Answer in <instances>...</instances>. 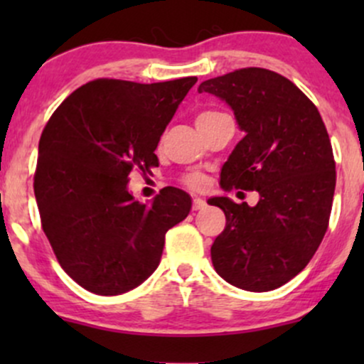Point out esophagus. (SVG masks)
I'll use <instances>...</instances> for the list:
<instances>
[{"mask_svg": "<svg viewBox=\"0 0 364 364\" xmlns=\"http://www.w3.org/2000/svg\"><path fill=\"white\" fill-rule=\"evenodd\" d=\"M203 207H205V200L195 196V198H193V210H200V208H203Z\"/></svg>", "mask_w": 364, "mask_h": 364, "instance_id": "34e87169", "label": "esophagus"}]
</instances>
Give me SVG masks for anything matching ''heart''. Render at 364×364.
I'll return each mask as SVG.
<instances>
[{
  "mask_svg": "<svg viewBox=\"0 0 364 364\" xmlns=\"http://www.w3.org/2000/svg\"><path fill=\"white\" fill-rule=\"evenodd\" d=\"M214 111H205L202 112V114H198L196 118H202V116H207V114H212ZM183 183H185L186 186L190 188H200L203 185V178L200 176V174H188V176L183 178Z\"/></svg>",
  "mask_w": 364,
  "mask_h": 364,
  "instance_id": "b5f03b06",
  "label": "heart"
}]
</instances>
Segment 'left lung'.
<instances>
[{
  "label": "left lung",
  "instance_id": "8db88e82",
  "mask_svg": "<svg viewBox=\"0 0 364 364\" xmlns=\"http://www.w3.org/2000/svg\"><path fill=\"white\" fill-rule=\"evenodd\" d=\"M235 111L245 136L220 169V186L257 190L255 207L214 196L225 228L210 248L215 272L245 291L277 289L296 277L323 240L336 162L318 109L291 80L241 68L200 83Z\"/></svg>",
  "mask_w": 364,
  "mask_h": 364
}]
</instances>
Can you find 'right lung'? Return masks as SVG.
<instances>
[{"label": "right lung", "instance_id": "1", "mask_svg": "<svg viewBox=\"0 0 364 364\" xmlns=\"http://www.w3.org/2000/svg\"><path fill=\"white\" fill-rule=\"evenodd\" d=\"M195 83L99 78L70 94L43 129L34 176L41 223L83 289H135L157 269L166 232L190 214L186 191L162 188L147 205L128 191V176L159 166L161 135Z\"/></svg>", "mask_w": 364, "mask_h": 364}]
</instances>
